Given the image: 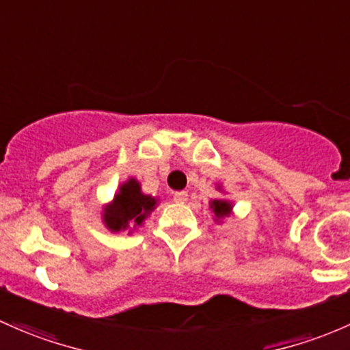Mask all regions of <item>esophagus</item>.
Wrapping results in <instances>:
<instances>
[{
	"label": "esophagus",
	"instance_id": "1",
	"mask_svg": "<svg viewBox=\"0 0 350 350\" xmlns=\"http://www.w3.org/2000/svg\"><path fill=\"white\" fill-rule=\"evenodd\" d=\"M187 199H189V193L185 190H180V192L174 193V200L178 202V204H185Z\"/></svg>",
	"mask_w": 350,
	"mask_h": 350
}]
</instances>
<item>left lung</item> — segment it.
<instances>
[{"label":"left lung","mask_w":350,"mask_h":350,"mask_svg":"<svg viewBox=\"0 0 350 350\" xmlns=\"http://www.w3.org/2000/svg\"><path fill=\"white\" fill-rule=\"evenodd\" d=\"M215 189L222 190L221 185H217ZM232 207H234L232 202L226 200V199H215V200L208 202V208H211L212 214H214L215 222H222L226 217H229V215L232 214Z\"/></svg>","instance_id":"1"}]
</instances>
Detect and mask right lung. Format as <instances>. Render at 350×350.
<instances>
[{
  "mask_svg": "<svg viewBox=\"0 0 350 350\" xmlns=\"http://www.w3.org/2000/svg\"><path fill=\"white\" fill-rule=\"evenodd\" d=\"M158 199L142 192V183L136 178H128L121 183L113 202L103 208V222L111 232L133 230L143 226L145 219L157 208Z\"/></svg>",
  "mask_w": 350,
  "mask_h": 350,
  "instance_id": "add662e5",
  "label": "right lung"
}]
</instances>
